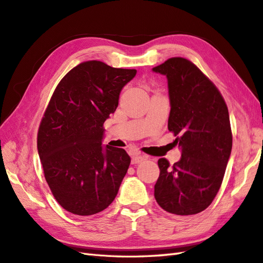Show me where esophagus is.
Masks as SVG:
<instances>
[{"label": "esophagus", "mask_w": 263, "mask_h": 263, "mask_svg": "<svg viewBox=\"0 0 263 263\" xmlns=\"http://www.w3.org/2000/svg\"><path fill=\"white\" fill-rule=\"evenodd\" d=\"M145 160L144 156H140V154H133L132 156V164H139L141 162H143Z\"/></svg>", "instance_id": "obj_1"}]
</instances>
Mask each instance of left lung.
Segmentation results:
<instances>
[{"instance_id":"obj_1","label":"left lung","mask_w":263,"mask_h":263,"mask_svg":"<svg viewBox=\"0 0 263 263\" xmlns=\"http://www.w3.org/2000/svg\"><path fill=\"white\" fill-rule=\"evenodd\" d=\"M152 71L167 79V129L181 150L172 166L159 159L154 198L166 212L187 217L212 203L223 180L232 149L228 106L217 86L189 60L171 58Z\"/></svg>"}]
</instances>
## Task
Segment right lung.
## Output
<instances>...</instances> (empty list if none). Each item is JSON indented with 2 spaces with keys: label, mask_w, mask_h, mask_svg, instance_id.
<instances>
[{
  "label": "right lung",
  "mask_w": 263,
  "mask_h": 263,
  "mask_svg": "<svg viewBox=\"0 0 263 263\" xmlns=\"http://www.w3.org/2000/svg\"><path fill=\"white\" fill-rule=\"evenodd\" d=\"M136 74L87 61L66 73L53 92L40 123L37 152L46 182L66 211L92 215L116 199L131 159L123 149L102 145L103 123Z\"/></svg>",
  "instance_id": "1"
}]
</instances>
